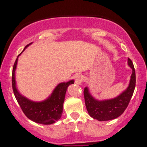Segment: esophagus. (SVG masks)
<instances>
[{
  "mask_svg": "<svg viewBox=\"0 0 147 147\" xmlns=\"http://www.w3.org/2000/svg\"><path fill=\"white\" fill-rule=\"evenodd\" d=\"M83 80H84V78H83L82 75H77V76L75 77V82L77 84H82Z\"/></svg>",
  "mask_w": 147,
  "mask_h": 147,
  "instance_id": "esophagus-1",
  "label": "esophagus"
}]
</instances>
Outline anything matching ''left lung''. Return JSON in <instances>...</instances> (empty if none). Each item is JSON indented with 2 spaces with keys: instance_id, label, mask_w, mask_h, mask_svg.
<instances>
[{
  "instance_id": "obj_1",
  "label": "left lung",
  "mask_w": 147,
  "mask_h": 147,
  "mask_svg": "<svg viewBox=\"0 0 147 147\" xmlns=\"http://www.w3.org/2000/svg\"><path fill=\"white\" fill-rule=\"evenodd\" d=\"M128 65L132 69L129 84L124 91L113 99L99 100L94 98L87 87L84 90L85 106L90 117L98 121H108L119 117L124 112L134 93L136 84V75L134 65L128 58Z\"/></svg>"
}]
</instances>
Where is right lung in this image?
I'll return each instance as SVG.
<instances>
[{"mask_svg": "<svg viewBox=\"0 0 147 147\" xmlns=\"http://www.w3.org/2000/svg\"><path fill=\"white\" fill-rule=\"evenodd\" d=\"M31 44L32 42L26 45L23 51ZM21 53L18 56L13 68L12 86L15 97L23 113L28 119L38 124H54L61 117L66 91L68 86L74 84V80H72L68 82H61L57 84L53 90L51 94L43 101L35 102L29 100L27 97L22 95L16 87V69L17 67L18 57L21 55Z\"/></svg>", "mask_w": 147, "mask_h": 147, "instance_id": "add662e5", "label": "right lung"}]
</instances>
